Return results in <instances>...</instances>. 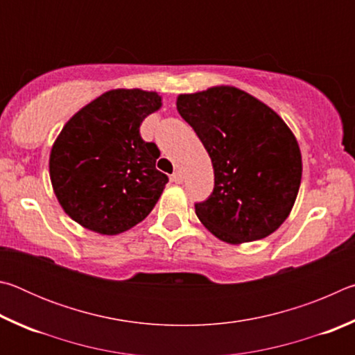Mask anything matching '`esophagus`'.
<instances>
[{
  "mask_svg": "<svg viewBox=\"0 0 355 355\" xmlns=\"http://www.w3.org/2000/svg\"><path fill=\"white\" fill-rule=\"evenodd\" d=\"M171 180H172V182H175V183H182L183 182V173L180 172V171H175V172L172 173Z\"/></svg>",
  "mask_w": 355,
  "mask_h": 355,
  "instance_id": "esophagus-1",
  "label": "esophagus"
}]
</instances>
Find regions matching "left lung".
Segmentation results:
<instances>
[{
    "label": "left lung",
    "instance_id": "1",
    "mask_svg": "<svg viewBox=\"0 0 355 355\" xmlns=\"http://www.w3.org/2000/svg\"><path fill=\"white\" fill-rule=\"evenodd\" d=\"M177 110L211 158L214 189L196 214L230 244L266 238L288 218L302 178L297 141L271 107L230 86L183 94Z\"/></svg>",
    "mask_w": 355,
    "mask_h": 355
}]
</instances>
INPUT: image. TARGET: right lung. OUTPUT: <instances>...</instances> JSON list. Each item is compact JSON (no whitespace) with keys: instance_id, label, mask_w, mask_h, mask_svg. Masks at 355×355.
<instances>
[{"instance_id":"right-lung-1","label":"right lung","mask_w":355,"mask_h":355,"mask_svg":"<svg viewBox=\"0 0 355 355\" xmlns=\"http://www.w3.org/2000/svg\"><path fill=\"white\" fill-rule=\"evenodd\" d=\"M161 97L141 89H114L78 111L53 144L50 178L71 219L101 235L139 224L163 194L159 150L139 127Z\"/></svg>"}]
</instances>
